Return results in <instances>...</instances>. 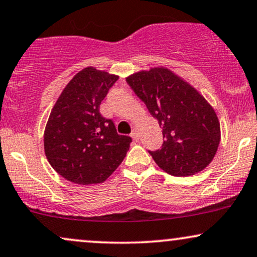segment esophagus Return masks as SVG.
<instances>
[{"label":"esophagus","mask_w":257,"mask_h":257,"mask_svg":"<svg viewBox=\"0 0 257 257\" xmlns=\"http://www.w3.org/2000/svg\"><path fill=\"white\" fill-rule=\"evenodd\" d=\"M131 137H132L133 139H134L135 141L139 140V131H138V128H133Z\"/></svg>","instance_id":"obj_1"}]
</instances>
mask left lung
<instances>
[{
	"label": "left lung",
	"instance_id": "8db88e82",
	"mask_svg": "<svg viewBox=\"0 0 257 257\" xmlns=\"http://www.w3.org/2000/svg\"><path fill=\"white\" fill-rule=\"evenodd\" d=\"M126 82L163 129L162 148L148 151L159 168L177 177L202 171L220 142V123L208 101L164 67L133 74Z\"/></svg>",
	"mask_w": 257,
	"mask_h": 257
}]
</instances>
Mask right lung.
I'll use <instances>...</instances> for the list:
<instances>
[{"instance_id":"right-lung-1","label":"right lung","mask_w":257,"mask_h":257,"mask_svg":"<svg viewBox=\"0 0 257 257\" xmlns=\"http://www.w3.org/2000/svg\"><path fill=\"white\" fill-rule=\"evenodd\" d=\"M118 76L87 67L64 87L44 132L45 156L52 169L76 184L103 183L123 162L132 138L117 134L99 112Z\"/></svg>"}]
</instances>
